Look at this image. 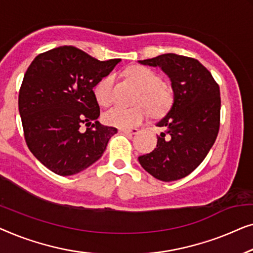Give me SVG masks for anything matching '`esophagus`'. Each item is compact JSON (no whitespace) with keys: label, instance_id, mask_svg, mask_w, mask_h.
Instances as JSON below:
<instances>
[{"label":"esophagus","instance_id":"esophagus-1","mask_svg":"<svg viewBox=\"0 0 253 253\" xmlns=\"http://www.w3.org/2000/svg\"><path fill=\"white\" fill-rule=\"evenodd\" d=\"M122 133H125V134H129V135H135L138 133V129L137 128H128V129H120Z\"/></svg>","mask_w":253,"mask_h":253}]
</instances>
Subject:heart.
<instances>
[{
    "label": "heart",
    "mask_w": 253,
    "mask_h": 253,
    "mask_svg": "<svg viewBox=\"0 0 253 253\" xmlns=\"http://www.w3.org/2000/svg\"><path fill=\"white\" fill-rule=\"evenodd\" d=\"M127 77L141 88L138 101L143 102L152 112L159 113L167 108L170 102V94L165 84L154 71L149 67L135 65L126 70ZM116 77L109 74L95 86V96L99 104L108 106L113 101V87ZM147 116V109L143 105L126 108L116 105L104 113L105 123L118 128H130L140 124Z\"/></svg>",
    "instance_id": "1"
}]
</instances>
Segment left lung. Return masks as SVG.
<instances>
[{
  "label": "left lung",
  "mask_w": 253,
  "mask_h": 253,
  "mask_svg": "<svg viewBox=\"0 0 253 253\" xmlns=\"http://www.w3.org/2000/svg\"><path fill=\"white\" fill-rule=\"evenodd\" d=\"M142 65L161 67L169 78L173 102L156 126L157 147L140 156L138 162L156 179L170 182L197 169L214 144L220 126V90L212 74L197 59L163 54L138 60Z\"/></svg>",
  "instance_id": "obj_1"
}]
</instances>
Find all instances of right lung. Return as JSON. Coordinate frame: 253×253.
Wrapping results in <instances>:
<instances>
[{
    "instance_id": "obj_1",
    "label": "right lung",
    "mask_w": 253,
    "mask_h": 253,
    "mask_svg": "<svg viewBox=\"0 0 253 253\" xmlns=\"http://www.w3.org/2000/svg\"><path fill=\"white\" fill-rule=\"evenodd\" d=\"M118 63L62 45L37 56L28 66L18 97L25 140L51 172L69 176L86 169L118 131L97 122L99 105L92 90ZM83 123L88 126L86 132L80 130Z\"/></svg>"
}]
</instances>
